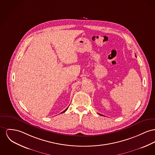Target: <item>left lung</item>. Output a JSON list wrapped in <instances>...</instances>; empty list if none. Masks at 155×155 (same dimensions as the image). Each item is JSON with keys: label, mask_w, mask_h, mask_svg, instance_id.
I'll list each match as a JSON object with an SVG mask.
<instances>
[{"label": "left lung", "mask_w": 155, "mask_h": 155, "mask_svg": "<svg viewBox=\"0 0 155 155\" xmlns=\"http://www.w3.org/2000/svg\"><path fill=\"white\" fill-rule=\"evenodd\" d=\"M100 114V115H101V116H103V115H102V114Z\"/></svg>", "instance_id": "8db88e82"}]
</instances>
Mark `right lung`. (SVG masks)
<instances>
[{
    "instance_id": "1",
    "label": "right lung",
    "mask_w": 155,
    "mask_h": 155,
    "mask_svg": "<svg viewBox=\"0 0 155 155\" xmlns=\"http://www.w3.org/2000/svg\"><path fill=\"white\" fill-rule=\"evenodd\" d=\"M68 108H66V109H65V110H64V111H63V112H62V113H61V114H62V113H64V112H65V111H66V110H67V109H68Z\"/></svg>"
}]
</instances>
